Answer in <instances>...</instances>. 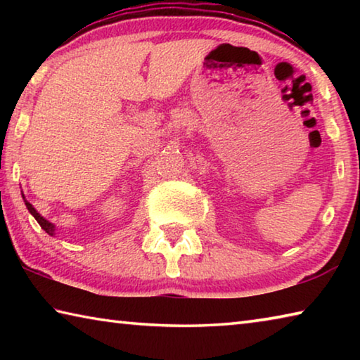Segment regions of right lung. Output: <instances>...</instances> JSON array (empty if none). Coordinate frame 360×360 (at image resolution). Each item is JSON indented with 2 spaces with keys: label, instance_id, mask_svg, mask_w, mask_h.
<instances>
[{
  "label": "right lung",
  "instance_id": "right-lung-1",
  "mask_svg": "<svg viewBox=\"0 0 360 360\" xmlns=\"http://www.w3.org/2000/svg\"><path fill=\"white\" fill-rule=\"evenodd\" d=\"M22 197H23V195H22ZM23 200H25V197H23ZM25 205H27L28 211L32 212V216H33V217L36 219V221H38V224L41 225V229H42V230H46V233H49L51 236L56 235V225L51 224L49 221H46V219L42 217V216L39 214V212L33 208V205H32V203H28L27 200H25Z\"/></svg>",
  "mask_w": 360,
  "mask_h": 360
}]
</instances>
